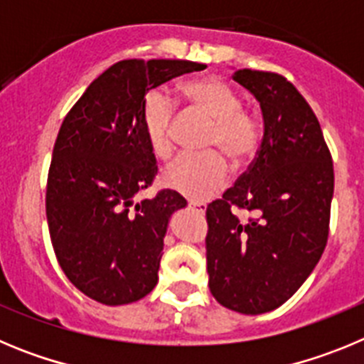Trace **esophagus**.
<instances>
[{"mask_svg":"<svg viewBox=\"0 0 364 364\" xmlns=\"http://www.w3.org/2000/svg\"><path fill=\"white\" fill-rule=\"evenodd\" d=\"M188 205H189V208H191V210H197L198 213H204V210H205L204 202H193V200H189Z\"/></svg>","mask_w":364,"mask_h":364,"instance_id":"1","label":"esophagus"}]
</instances>
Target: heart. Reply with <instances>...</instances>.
<instances>
[{
	"instance_id": "heart-1",
	"label": "heart",
	"mask_w": 364,
	"mask_h": 364,
	"mask_svg": "<svg viewBox=\"0 0 364 364\" xmlns=\"http://www.w3.org/2000/svg\"><path fill=\"white\" fill-rule=\"evenodd\" d=\"M182 92L195 111L213 120L205 147L215 151L180 154L164 167L162 182L189 200L200 202L220 191L230 178V166L220 154L237 167L252 162L262 142V125L255 114L242 109L240 95L224 80L215 76L191 80L182 85ZM175 117V100L164 89H153L144 96L140 120L149 149L156 156L171 154Z\"/></svg>"
}]
</instances>
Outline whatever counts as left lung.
<instances>
[{
  "label": "left lung",
  "instance_id": "left-lung-1",
  "mask_svg": "<svg viewBox=\"0 0 364 364\" xmlns=\"http://www.w3.org/2000/svg\"><path fill=\"white\" fill-rule=\"evenodd\" d=\"M260 104L264 136L247 171L205 210L210 290L246 315L284 304L319 262L330 230L332 154L317 117L284 76L239 69ZM254 215L242 223L232 208Z\"/></svg>",
  "mask_w": 364,
  "mask_h": 364
}]
</instances>
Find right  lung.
I'll list each match as a JSON object with an SVG mask.
<instances>
[{
	"instance_id": "1",
	"label": "right lung",
	"mask_w": 364,
	"mask_h": 364,
	"mask_svg": "<svg viewBox=\"0 0 364 364\" xmlns=\"http://www.w3.org/2000/svg\"><path fill=\"white\" fill-rule=\"evenodd\" d=\"M202 69L188 60H122L60 127L45 195L50 242L67 279L102 304L140 301L159 282L167 222L186 200L162 189L134 202L159 171L140 111L151 89Z\"/></svg>"
}]
</instances>
